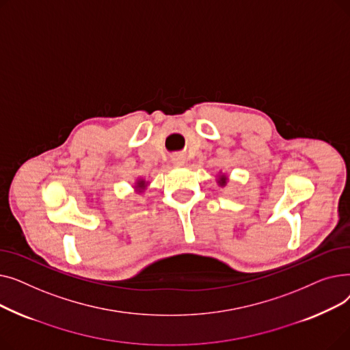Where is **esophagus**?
Returning a JSON list of instances; mask_svg holds the SVG:
<instances>
[{"label": "esophagus", "instance_id": "esophagus-1", "mask_svg": "<svg viewBox=\"0 0 350 350\" xmlns=\"http://www.w3.org/2000/svg\"><path fill=\"white\" fill-rule=\"evenodd\" d=\"M173 160H176V161H180V160H183V156H181V153H174V154H173Z\"/></svg>", "mask_w": 350, "mask_h": 350}]
</instances>
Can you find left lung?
<instances>
[{"mask_svg":"<svg viewBox=\"0 0 350 350\" xmlns=\"http://www.w3.org/2000/svg\"><path fill=\"white\" fill-rule=\"evenodd\" d=\"M219 185H226V177L224 176H221V178H219Z\"/></svg>","mask_w":350,"mask_h":350,"instance_id":"1","label":"left lung"}]
</instances>
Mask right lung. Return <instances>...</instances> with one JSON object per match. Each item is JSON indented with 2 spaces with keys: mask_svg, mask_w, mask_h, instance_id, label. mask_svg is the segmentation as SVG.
<instances>
[{
  "mask_svg": "<svg viewBox=\"0 0 350 350\" xmlns=\"http://www.w3.org/2000/svg\"><path fill=\"white\" fill-rule=\"evenodd\" d=\"M137 187H144V183H143V181H139V183H137Z\"/></svg>",
  "mask_w": 350,
  "mask_h": 350,
  "instance_id": "obj_1",
  "label": "right lung"
}]
</instances>
